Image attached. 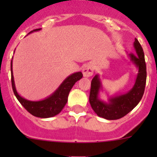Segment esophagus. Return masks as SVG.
I'll use <instances>...</instances> for the list:
<instances>
[{
    "label": "esophagus",
    "instance_id": "esophagus-1",
    "mask_svg": "<svg viewBox=\"0 0 157 157\" xmlns=\"http://www.w3.org/2000/svg\"><path fill=\"white\" fill-rule=\"evenodd\" d=\"M82 74L84 77H90L94 74V67L91 64H86L82 67Z\"/></svg>",
    "mask_w": 157,
    "mask_h": 157
}]
</instances>
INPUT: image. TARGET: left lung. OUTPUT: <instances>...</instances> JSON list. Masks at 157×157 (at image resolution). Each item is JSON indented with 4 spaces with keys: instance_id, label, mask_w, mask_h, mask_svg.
Segmentation results:
<instances>
[{
    "instance_id": "left-lung-1",
    "label": "left lung",
    "mask_w": 157,
    "mask_h": 157,
    "mask_svg": "<svg viewBox=\"0 0 157 157\" xmlns=\"http://www.w3.org/2000/svg\"><path fill=\"white\" fill-rule=\"evenodd\" d=\"M134 48L136 56L134 54H127V56L130 62L138 70V74L134 86L128 92L112 96L107 101H103L100 98L101 91L103 90L100 75L97 74L92 79L90 103L93 110L100 117L109 120H119L132 111L142 98L146 82V65L142 47L136 38L134 41Z\"/></svg>"
}]
</instances>
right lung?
<instances>
[{"label":"right lung","mask_w":157,"mask_h":157,"mask_svg":"<svg viewBox=\"0 0 157 157\" xmlns=\"http://www.w3.org/2000/svg\"><path fill=\"white\" fill-rule=\"evenodd\" d=\"M41 28L32 30L28 34L33 32L39 31ZM15 52V51H14ZM13 59V56H12ZM11 73H12V86L15 96L25 109H27L30 114L39 118H51L56 116L61 112L63 107L67 102V98L71 90L76 82L82 78V73L81 71L75 72L65 78L56 90L52 94L40 101H30L25 99L19 95L16 88V84L14 81L13 71H12V59L11 61Z\"/></svg>","instance_id":"1"}]
</instances>
